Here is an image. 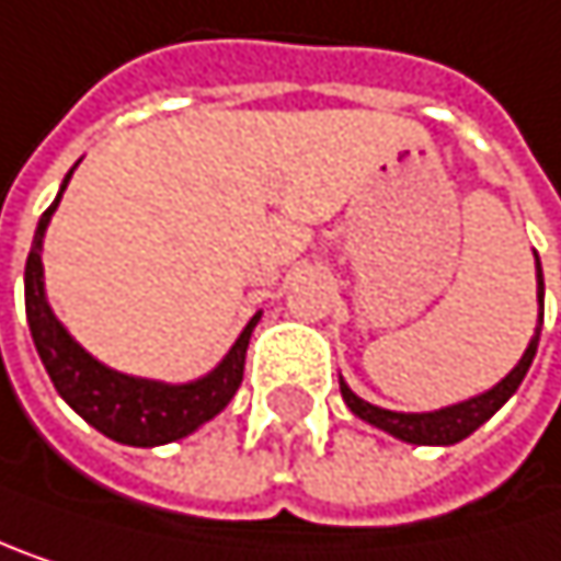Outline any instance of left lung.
<instances>
[{
  "label": "left lung",
  "mask_w": 561,
  "mask_h": 561,
  "mask_svg": "<svg viewBox=\"0 0 561 561\" xmlns=\"http://www.w3.org/2000/svg\"><path fill=\"white\" fill-rule=\"evenodd\" d=\"M536 280H539V327H536V336L529 340L523 359L516 363V369L500 382L493 386L490 392L470 399V402H460V405H450V409H440V412H424V415H402V412H386L379 405H369L363 402L346 382H340V392H343V402L350 405L353 415H359L363 421L389 431L392 437H402L409 444H457L463 440L467 434H473L486 419H493L503 402L519 389V382L526 379L529 366H533V356H536V346H539V330H542V267H539V257H536Z\"/></svg>",
  "instance_id": "left-lung-1"
}]
</instances>
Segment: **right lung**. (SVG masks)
Instances as JSON below:
<instances>
[{
    "label": "right lung",
    "mask_w": 561,
    "mask_h": 561,
    "mask_svg": "<svg viewBox=\"0 0 561 561\" xmlns=\"http://www.w3.org/2000/svg\"><path fill=\"white\" fill-rule=\"evenodd\" d=\"M71 172L65 175V185H68ZM65 185H61V192H65ZM61 192L42 215L28 261H25V313H28V330H32L35 350L58 389V396L88 424H94L101 434H107L121 444H134V447H156V444L179 440L188 431H195L198 424L215 419L238 392V386L244 379L248 340H251V330L261 320V313L251 317V323L244 327V333L238 336L231 353L221 359V366L188 386H162V382H149V379L121 376V373L101 366L94 356H88L68 336V330L55 320V313L45 300L42 238L51 221V211L61 202Z\"/></svg>",
    "instance_id": "right-lung-1"
}]
</instances>
